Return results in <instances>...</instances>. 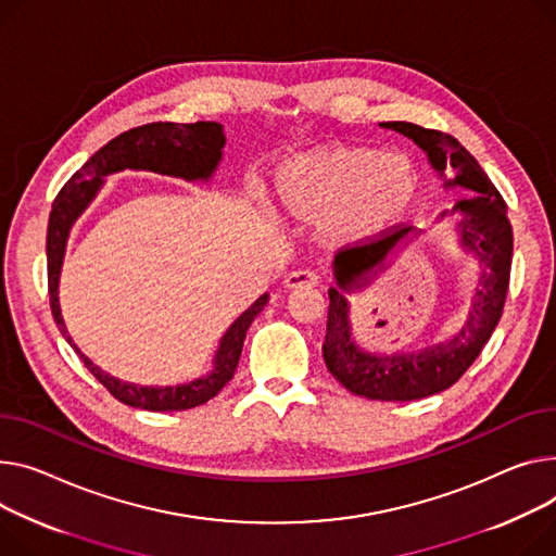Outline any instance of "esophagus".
I'll list each match as a JSON object with an SVG mask.
<instances>
[{"instance_id":"1","label":"esophagus","mask_w":556,"mask_h":556,"mask_svg":"<svg viewBox=\"0 0 556 556\" xmlns=\"http://www.w3.org/2000/svg\"><path fill=\"white\" fill-rule=\"evenodd\" d=\"M286 288H315L319 283V275L313 270H292L286 275Z\"/></svg>"}]
</instances>
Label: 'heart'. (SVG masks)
<instances>
[{
	"mask_svg": "<svg viewBox=\"0 0 556 556\" xmlns=\"http://www.w3.org/2000/svg\"><path fill=\"white\" fill-rule=\"evenodd\" d=\"M420 176L409 156L332 144L290 159L275 176L279 207L300 220H321L332 241L378 237L412 212Z\"/></svg>",
	"mask_w": 556,
	"mask_h": 556,
	"instance_id": "heart-1",
	"label": "heart"
}]
</instances>
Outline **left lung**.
<instances>
[{
  "label": "left lung",
  "instance_id": "obj_1",
  "mask_svg": "<svg viewBox=\"0 0 556 556\" xmlns=\"http://www.w3.org/2000/svg\"><path fill=\"white\" fill-rule=\"evenodd\" d=\"M382 127L400 131L420 144L435 172L445 174L447 167L456 169V176H445V188L460 185L471 192L469 199L454 205V212L463 214L458 224L460 243L465 250L478 254L483 275H480L469 317L456 338L418 353L371 355L357 349L351 338L349 302L342 290L366 283L368 275L382 268L389 252L406 235H412L414 228L400 224L362 245L342 248L336 256V279L340 288L328 290L330 304L321 351L332 378L351 393L368 400H418L456 384L492 338L509 288L514 239L507 203L483 167L454 136L414 123H382Z\"/></svg>",
  "mask_w": 556,
  "mask_h": 556
}]
</instances>
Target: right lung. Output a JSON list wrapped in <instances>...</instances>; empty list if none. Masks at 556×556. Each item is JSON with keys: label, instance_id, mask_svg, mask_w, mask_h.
Returning a JSON list of instances; mask_svg holds the SVG:
<instances>
[{"label": "right lung", "instance_id": "obj_1", "mask_svg": "<svg viewBox=\"0 0 556 556\" xmlns=\"http://www.w3.org/2000/svg\"><path fill=\"white\" fill-rule=\"evenodd\" d=\"M226 144L224 125L199 121L192 125H178V123H150L142 127H134L114 140H109L100 150L76 172L58 192L51 216H49V230H47V273H49V300L51 313L66 342L76 349L91 376L111 393L116 400L138 406L147 412H182L192 409V406L205 404L212 400L220 389H224L235 371L241 357L245 332L252 319L264 311L268 294L258 298L230 328L220 340L218 353L214 357V371L207 378H199L190 384L180 387H136L111 378L109 374L100 371L89 357L80 353V349L71 342L66 336V328L60 315L58 304V281L60 268L68 230L73 220L80 216V212L89 205L96 197L98 188L102 185L104 174L121 172V169H150L159 174L180 176L188 180L210 178L220 161V147Z\"/></svg>", "mask_w": 556, "mask_h": 556}]
</instances>
